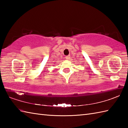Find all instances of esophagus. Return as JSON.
Listing matches in <instances>:
<instances>
[{
    "instance_id": "34e87169",
    "label": "esophagus",
    "mask_w": 128,
    "mask_h": 128,
    "mask_svg": "<svg viewBox=\"0 0 128 128\" xmlns=\"http://www.w3.org/2000/svg\"><path fill=\"white\" fill-rule=\"evenodd\" d=\"M70 56H66V59H67V60H69L70 59Z\"/></svg>"
}]
</instances>
